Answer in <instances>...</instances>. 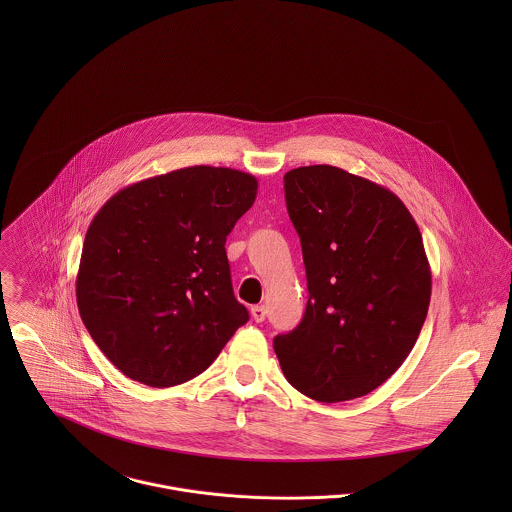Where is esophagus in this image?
Returning a JSON list of instances; mask_svg holds the SVG:
<instances>
[{
  "label": "esophagus",
  "instance_id": "obj_1",
  "mask_svg": "<svg viewBox=\"0 0 512 512\" xmlns=\"http://www.w3.org/2000/svg\"><path fill=\"white\" fill-rule=\"evenodd\" d=\"M250 313H252V319L256 321V323H262L264 319H266V307L264 305H252L250 307Z\"/></svg>",
  "mask_w": 512,
  "mask_h": 512
}]
</instances>
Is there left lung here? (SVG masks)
<instances>
[{"mask_svg":"<svg viewBox=\"0 0 512 512\" xmlns=\"http://www.w3.org/2000/svg\"><path fill=\"white\" fill-rule=\"evenodd\" d=\"M284 191L309 299L274 351L301 394L361 398L406 361L426 321L432 272L420 228L392 191L333 165L288 171Z\"/></svg>","mask_w":512,"mask_h":512,"instance_id":"left-lung-1","label":"left lung"}]
</instances>
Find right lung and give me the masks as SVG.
I'll return each instance as SVG.
<instances>
[{"label":"right lung","mask_w":512,"mask_h":512,"mask_svg":"<svg viewBox=\"0 0 512 512\" xmlns=\"http://www.w3.org/2000/svg\"><path fill=\"white\" fill-rule=\"evenodd\" d=\"M258 181L195 165L118 191L90 222L76 303L108 361L153 388L213 365L248 309L234 297L226 236Z\"/></svg>","instance_id":"add662e5"}]
</instances>
